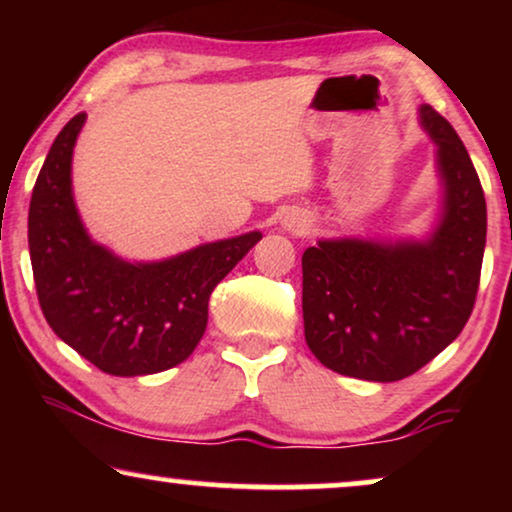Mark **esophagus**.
I'll use <instances>...</instances> for the list:
<instances>
[{
    "label": "esophagus",
    "instance_id": "esophagus-1",
    "mask_svg": "<svg viewBox=\"0 0 512 512\" xmlns=\"http://www.w3.org/2000/svg\"><path fill=\"white\" fill-rule=\"evenodd\" d=\"M284 228L293 235H305L307 230H310V221H307L303 214H289L284 219Z\"/></svg>",
    "mask_w": 512,
    "mask_h": 512
}]
</instances>
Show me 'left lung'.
I'll return each mask as SVG.
<instances>
[{"mask_svg": "<svg viewBox=\"0 0 512 512\" xmlns=\"http://www.w3.org/2000/svg\"><path fill=\"white\" fill-rule=\"evenodd\" d=\"M443 202L424 240H319L303 254L305 342L326 368L368 382L403 380L443 352L473 312L487 240L478 172L429 104Z\"/></svg>", "mask_w": 512, "mask_h": 512, "instance_id": "1", "label": "left lung"}]
</instances>
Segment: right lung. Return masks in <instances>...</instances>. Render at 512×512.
Wrapping results in <instances>:
<instances>
[{
    "instance_id": "obj_1",
    "label": "right lung",
    "mask_w": 512,
    "mask_h": 512,
    "mask_svg": "<svg viewBox=\"0 0 512 512\" xmlns=\"http://www.w3.org/2000/svg\"><path fill=\"white\" fill-rule=\"evenodd\" d=\"M86 114L48 151L30 200L27 240L41 312L55 335L102 373H163L193 354L214 286L261 240L258 230L207 242L163 261H125L83 226L72 156Z\"/></svg>"
}]
</instances>
